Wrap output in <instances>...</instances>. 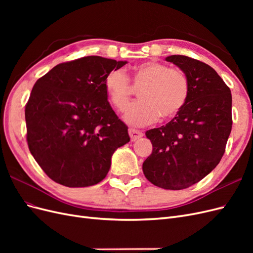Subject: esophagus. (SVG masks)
Returning <instances> with one entry per match:
<instances>
[{
  "mask_svg": "<svg viewBox=\"0 0 253 253\" xmlns=\"http://www.w3.org/2000/svg\"><path fill=\"white\" fill-rule=\"evenodd\" d=\"M128 135L129 137H131L132 141H135L137 139L141 138V137L143 136V133L138 131V129H135V128H128Z\"/></svg>",
  "mask_w": 253,
  "mask_h": 253,
  "instance_id": "esophagus-1",
  "label": "esophagus"
}]
</instances>
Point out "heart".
<instances>
[{
    "label": "heart",
    "instance_id": "b5f03b06",
    "mask_svg": "<svg viewBox=\"0 0 253 253\" xmlns=\"http://www.w3.org/2000/svg\"><path fill=\"white\" fill-rule=\"evenodd\" d=\"M133 85L140 88V101L129 106L126 120L129 125L142 126L155 122L159 116L172 119L185 108L190 96L188 76L178 68L148 61L133 67ZM104 87L111 103L124 112L132 98V85L127 76L121 70H113L106 75Z\"/></svg>",
    "mask_w": 253,
    "mask_h": 253
}]
</instances>
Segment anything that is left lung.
I'll use <instances>...</instances> for the list:
<instances>
[{"mask_svg":"<svg viewBox=\"0 0 253 253\" xmlns=\"http://www.w3.org/2000/svg\"><path fill=\"white\" fill-rule=\"evenodd\" d=\"M190 81V96L180 113L145 136L153 145L142 171L153 185L181 190L202 180L225 153L232 127L231 90L211 66L187 56L167 57Z\"/></svg>","mask_w":253,"mask_h":253,"instance_id":"obj_1","label":"left lung"}]
</instances>
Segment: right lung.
<instances>
[{"mask_svg":"<svg viewBox=\"0 0 253 253\" xmlns=\"http://www.w3.org/2000/svg\"><path fill=\"white\" fill-rule=\"evenodd\" d=\"M126 61L99 56L60 63L38 79L25 106L27 143L49 178L70 188L96 185L114 152L129 141L104 87Z\"/></svg>","mask_w":253,"mask_h":253,"instance_id":"obj_1","label":"right lung"}]
</instances>
